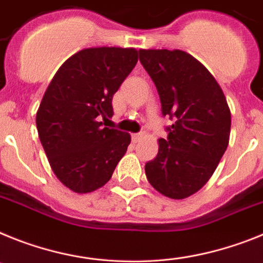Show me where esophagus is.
Instances as JSON below:
<instances>
[{
	"label": "esophagus",
	"mask_w": 263,
	"mask_h": 263,
	"mask_svg": "<svg viewBox=\"0 0 263 263\" xmlns=\"http://www.w3.org/2000/svg\"><path fill=\"white\" fill-rule=\"evenodd\" d=\"M143 138H144V132L134 134V135H132V141H134V143H138V141H140Z\"/></svg>",
	"instance_id": "34e87169"
}]
</instances>
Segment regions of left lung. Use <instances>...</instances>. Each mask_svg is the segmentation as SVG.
<instances>
[{"mask_svg": "<svg viewBox=\"0 0 263 263\" xmlns=\"http://www.w3.org/2000/svg\"><path fill=\"white\" fill-rule=\"evenodd\" d=\"M159 92L163 115L175 120L145 164L159 193L182 200L211 179L229 144L232 116L222 88L206 67L181 50H139Z\"/></svg>", "mask_w": 263, "mask_h": 263, "instance_id": "1", "label": "left lung"}]
</instances>
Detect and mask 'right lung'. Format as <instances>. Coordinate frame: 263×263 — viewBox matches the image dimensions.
<instances>
[{"label": "right lung", "mask_w": 263, "mask_h": 263, "mask_svg": "<svg viewBox=\"0 0 263 263\" xmlns=\"http://www.w3.org/2000/svg\"><path fill=\"white\" fill-rule=\"evenodd\" d=\"M132 47H90L58 68L36 111V129L54 175L75 193L108 182L131 135L103 127L112 97L138 63Z\"/></svg>", "instance_id": "obj_1"}]
</instances>
